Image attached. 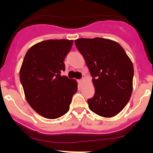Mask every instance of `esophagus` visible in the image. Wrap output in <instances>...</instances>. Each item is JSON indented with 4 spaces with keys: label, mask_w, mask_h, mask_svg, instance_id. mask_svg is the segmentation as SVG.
<instances>
[{
    "label": "esophagus",
    "mask_w": 153,
    "mask_h": 153,
    "mask_svg": "<svg viewBox=\"0 0 153 153\" xmlns=\"http://www.w3.org/2000/svg\"><path fill=\"white\" fill-rule=\"evenodd\" d=\"M82 82H83V78L80 79V80H78V82H79V84H82Z\"/></svg>",
    "instance_id": "1"
}]
</instances>
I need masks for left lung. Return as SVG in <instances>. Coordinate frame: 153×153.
Segmentation results:
<instances>
[{"label": "left lung", "instance_id": "8db88e82", "mask_svg": "<svg viewBox=\"0 0 153 153\" xmlns=\"http://www.w3.org/2000/svg\"><path fill=\"white\" fill-rule=\"evenodd\" d=\"M90 71L94 96L89 108L103 117L118 114L132 93L134 68L131 59L117 42L107 39L82 38L75 41Z\"/></svg>", "mask_w": 153, "mask_h": 153}]
</instances>
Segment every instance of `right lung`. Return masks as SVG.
<instances>
[{
	"label": "right lung",
	"instance_id": "right-lung-1",
	"mask_svg": "<svg viewBox=\"0 0 153 153\" xmlns=\"http://www.w3.org/2000/svg\"><path fill=\"white\" fill-rule=\"evenodd\" d=\"M73 40L49 39L26 52L20 69V80L27 102L36 113L54 119L65 114L78 91L74 79L61 75Z\"/></svg>",
	"mask_w": 153,
	"mask_h": 153
}]
</instances>
